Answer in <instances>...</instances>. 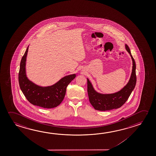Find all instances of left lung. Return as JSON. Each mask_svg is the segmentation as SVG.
Wrapping results in <instances>:
<instances>
[{"instance_id": "left-lung-1", "label": "left lung", "mask_w": 156, "mask_h": 156, "mask_svg": "<svg viewBox=\"0 0 156 156\" xmlns=\"http://www.w3.org/2000/svg\"><path fill=\"white\" fill-rule=\"evenodd\" d=\"M125 47L126 51L130 54L133 66L130 79L122 89L113 94H101L94 90L92 83L87 78V93L90 102L96 110L106 111L119 108L127 101L135 87L136 82L135 61L131 54L130 49L126 44Z\"/></svg>"}]
</instances>
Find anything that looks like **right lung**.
<instances>
[{
    "label": "right lung",
    "mask_w": 156,
    "mask_h": 156,
    "mask_svg": "<svg viewBox=\"0 0 156 156\" xmlns=\"http://www.w3.org/2000/svg\"><path fill=\"white\" fill-rule=\"evenodd\" d=\"M27 47L20 63L18 74L19 85L29 102L34 105L44 108H53L58 106L64 100L66 87L76 74H69L62 78L51 86L41 87L28 79L26 74V61L28 51Z\"/></svg>",
    "instance_id": "right-lung-1"
}]
</instances>
